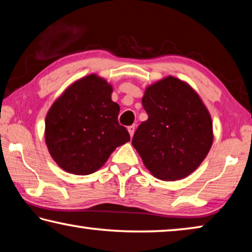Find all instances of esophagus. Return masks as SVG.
Masks as SVG:
<instances>
[{"instance_id":"esophagus-1","label":"esophagus","mask_w":252,"mask_h":252,"mask_svg":"<svg viewBox=\"0 0 252 252\" xmlns=\"http://www.w3.org/2000/svg\"><path fill=\"white\" fill-rule=\"evenodd\" d=\"M127 131H129L130 136H131V138H132V136H133V134H134L135 126H127Z\"/></svg>"}]
</instances>
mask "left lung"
<instances>
[{
  "mask_svg": "<svg viewBox=\"0 0 252 252\" xmlns=\"http://www.w3.org/2000/svg\"><path fill=\"white\" fill-rule=\"evenodd\" d=\"M142 105L148 120L136 129L132 146L155 178L176 181L190 176L213 142L209 110L186 81L168 75L148 85Z\"/></svg>",
  "mask_w": 252,
  "mask_h": 252,
  "instance_id": "obj_1",
  "label": "left lung"
}]
</instances>
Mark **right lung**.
<instances>
[{
    "instance_id": "obj_1",
    "label": "right lung",
    "mask_w": 252,
    "mask_h": 252,
    "mask_svg": "<svg viewBox=\"0 0 252 252\" xmlns=\"http://www.w3.org/2000/svg\"><path fill=\"white\" fill-rule=\"evenodd\" d=\"M112 84L95 73L67 87L45 117L44 139L52 159L64 171L91 174L118 147L130 141L119 125L120 106L111 99Z\"/></svg>"
}]
</instances>
